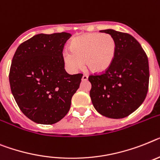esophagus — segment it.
Returning a JSON list of instances; mask_svg holds the SVG:
<instances>
[{"label": "esophagus", "mask_w": 160, "mask_h": 160, "mask_svg": "<svg viewBox=\"0 0 160 160\" xmlns=\"http://www.w3.org/2000/svg\"><path fill=\"white\" fill-rule=\"evenodd\" d=\"M88 80V75L86 74H84V76H82V80L83 81H85V80Z\"/></svg>", "instance_id": "1"}]
</instances>
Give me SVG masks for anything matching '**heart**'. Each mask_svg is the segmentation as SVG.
Returning <instances> with one entry per match:
<instances>
[{
  "label": "heart",
  "mask_w": 160,
  "mask_h": 160,
  "mask_svg": "<svg viewBox=\"0 0 160 160\" xmlns=\"http://www.w3.org/2000/svg\"><path fill=\"white\" fill-rule=\"evenodd\" d=\"M70 49L62 53L66 67L76 72L84 66L91 72L100 73L107 71L111 65L115 53L116 43L111 35L88 33L72 40Z\"/></svg>",
  "instance_id": "heart-1"
}]
</instances>
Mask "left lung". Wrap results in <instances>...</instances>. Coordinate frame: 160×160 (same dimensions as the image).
<instances>
[{
	"label": "left lung",
	"mask_w": 160,
	"mask_h": 160,
	"mask_svg": "<svg viewBox=\"0 0 160 160\" xmlns=\"http://www.w3.org/2000/svg\"><path fill=\"white\" fill-rule=\"evenodd\" d=\"M116 43V53L110 68L91 75L90 98L96 111L106 117L122 119L140 107L149 87V62L146 53L131 35L113 29L102 30Z\"/></svg>",
	"instance_id": "left-lung-1"
}]
</instances>
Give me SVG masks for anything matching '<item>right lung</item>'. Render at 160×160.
<instances>
[{
  "instance_id": "right-lung-1",
  "label": "right lung",
  "mask_w": 160,
  "mask_h": 160,
  "mask_svg": "<svg viewBox=\"0 0 160 160\" xmlns=\"http://www.w3.org/2000/svg\"><path fill=\"white\" fill-rule=\"evenodd\" d=\"M72 35L37 34L22 43L9 70V84L18 107L28 119L53 124L68 113L82 74L64 69L62 50Z\"/></svg>"
}]
</instances>
